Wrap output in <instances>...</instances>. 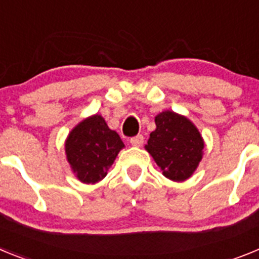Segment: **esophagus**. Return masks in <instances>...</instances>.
I'll return each mask as SVG.
<instances>
[{"instance_id":"34e87169","label":"esophagus","mask_w":259,"mask_h":259,"mask_svg":"<svg viewBox=\"0 0 259 259\" xmlns=\"http://www.w3.org/2000/svg\"><path fill=\"white\" fill-rule=\"evenodd\" d=\"M131 144L134 146H141L144 144V136L143 135H137V136L132 137Z\"/></svg>"}]
</instances>
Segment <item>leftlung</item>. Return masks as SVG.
<instances>
[{
    "mask_svg": "<svg viewBox=\"0 0 259 259\" xmlns=\"http://www.w3.org/2000/svg\"><path fill=\"white\" fill-rule=\"evenodd\" d=\"M155 130L145 150L153 157L167 179L184 182L197 170L205 141L191 119L171 110L155 116Z\"/></svg>",
    "mask_w": 259,
    "mask_h": 259,
    "instance_id": "left-lung-1",
    "label": "left lung"
}]
</instances>
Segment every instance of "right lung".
<instances>
[{
  "label": "right lung",
  "instance_id": "right-lung-1",
  "mask_svg": "<svg viewBox=\"0 0 259 259\" xmlns=\"http://www.w3.org/2000/svg\"><path fill=\"white\" fill-rule=\"evenodd\" d=\"M123 148L122 139L100 114L77 123L65 141L66 159L76 179L84 184L101 182Z\"/></svg>",
  "mask_w": 259,
  "mask_h": 259
}]
</instances>
